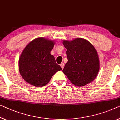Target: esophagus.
<instances>
[{
  "label": "esophagus",
  "instance_id": "34e87169",
  "mask_svg": "<svg viewBox=\"0 0 120 120\" xmlns=\"http://www.w3.org/2000/svg\"><path fill=\"white\" fill-rule=\"evenodd\" d=\"M60 66H61L62 69H63V68H64V64L63 63H62L60 64Z\"/></svg>",
  "mask_w": 120,
  "mask_h": 120
}]
</instances>
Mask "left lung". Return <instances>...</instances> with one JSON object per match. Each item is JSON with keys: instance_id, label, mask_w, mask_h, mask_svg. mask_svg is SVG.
<instances>
[{"instance_id": "1", "label": "left lung", "mask_w": 120, "mask_h": 120, "mask_svg": "<svg viewBox=\"0 0 120 120\" xmlns=\"http://www.w3.org/2000/svg\"><path fill=\"white\" fill-rule=\"evenodd\" d=\"M68 60L63 72L76 86L89 84L97 76L100 62L97 51L87 40L77 38L70 41L63 40Z\"/></svg>"}]
</instances>
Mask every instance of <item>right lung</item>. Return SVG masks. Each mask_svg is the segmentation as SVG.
Wrapping results in <instances>:
<instances>
[{
  "label": "right lung",
  "mask_w": 120,
  "mask_h": 120,
  "mask_svg": "<svg viewBox=\"0 0 120 120\" xmlns=\"http://www.w3.org/2000/svg\"><path fill=\"white\" fill-rule=\"evenodd\" d=\"M55 42L43 38L33 40L27 45L20 55L19 70L23 79L28 84L42 87L52 75L62 70L50 52Z\"/></svg>",
  "instance_id": "add662e5"
}]
</instances>
